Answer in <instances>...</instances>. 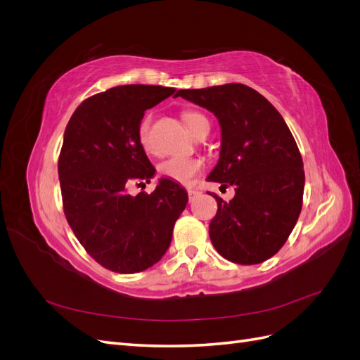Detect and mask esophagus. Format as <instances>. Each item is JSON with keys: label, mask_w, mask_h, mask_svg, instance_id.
I'll use <instances>...</instances> for the list:
<instances>
[{"label": "esophagus", "mask_w": 360, "mask_h": 360, "mask_svg": "<svg viewBox=\"0 0 360 360\" xmlns=\"http://www.w3.org/2000/svg\"><path fill=\"white\" fill-rule=\"evenodd\" d=\"M200 192L197 189H188V195H189V201H192L195 197H197Z\"/></svg>", "instance_id": "1"}]
</instances>
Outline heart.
Masks as SVG:
<instances>
[{"label":"heart","mask_w":360,"mask_h":360,"mask_svg":"<svg viewBox=\"0 0 360 360\" xmlns=\"http://www.w3.org/2000/svg\"><path fill=\"white\" fill-rule=\"evenodd\" d=\"M183 120L192 134H195L198 124L204 120V115L200 112H193V111H186L183 112ZM138 141L139 146L143 147L147 153H153L155 151V144H153V138H151V117L146 115L141 120L138 124ZM202 169V160L197 158H184V156H174L171 159H167L165 162H162L159 165V174L160 177L168 179L174 183L179 184H192L195 179L198 177V174Z\"/></svg>","instance_id":"heart-1"}]
</instances>
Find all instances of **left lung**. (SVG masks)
<instances>
[{
    "label": "left lung",
    "mask_w": 360,
    "mask_h": 360,
    "mask_svg": "<svg viewBox=\"0 0 360 360\" xmlns=\"http://www.w3.org/2000/svg\"><path fill=\"white\" fill-rule=\"evenodd\" d=\"M219 120L221 158L209 181L234 186L231 201L217 202L209 225L213 246L236 264H258L284 246L303 202L304 171L284 118L264 96L243 84L180 90ZM210 195V193H209Z\"/></svg>",
    "instance_id": "left-lung-1"
}]
</instances>
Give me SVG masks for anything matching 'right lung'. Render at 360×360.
Listing matches in <instances>:
<instances>
[{
	"label": "right lung",
	"instance_id": "1",
	"mask_svg": "<svg viewBox=\"0 0 360 360\" xmlns=\"http://www.w3.org/2000/svg\"><path fill=\"white\" fill-rule=\"evenodd\" d=\"M174 91L160 85L114 86L85 99L64 132L58 158L64 214L86 254L115 274L158 263L188 204V192L168 179L151 193H129L130 184L146 188L156 172L139 146L138 124Z\"/></svg>",
	"mask_w": 360,
	"mask_h": 360
}]
</instances>
